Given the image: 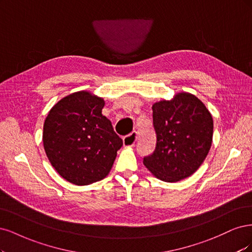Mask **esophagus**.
I'll return each mask as SVG.
<instances>
[{
    "instance_id": "34e87169",
    "label": "esophagus",
    "mask_w": 252,
    "mask_h": 252,
    "mask_svg": "<svg viewBox=\"0 0 252 252\" xmlns=\"http://www.w3.org/2000/svg\"><path fill=\"white\" fill-rule=\"evenodd\" d=\"M138 136H139V134H138L137 131H133L132 133H129L128 135L125 136L124 137L125 147H134L137 139H138Z\"/></svg>"
}]
</instances>
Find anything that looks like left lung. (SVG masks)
I'll return each instance as SVG.
<instances>
[{
    "label": "left lung",
    "mask_w": 252,
    "mask_h": 252,
    "mask_svg": "<svg viewBox=\"0 0 252 252\" xmlns=\"http://www.w3.org/2000/svg\"><path fill=\"white\" fill-rule=\"evenodd\" d=\"M155 150L143 164L159 179L180 181L192 175L212 147L214 121L203 102L189 93L153 105Z\"/></svg>",
    "instance_id": "1"
}]
</instances>
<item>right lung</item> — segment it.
<instances>
[{"instance_id": "right-lung-1", "label": "right lung", "mask_w": 252, "mask_h": 252, "mask_svg": "<svg viewBox=\"0 0 252 252\" xmlns=\"http://www.w3.org/2000/svg\"><path fill=\"white\" fill-rule=\"evenodd\" d=\"M102 98L89 92L73 93L48 114L43 142L50 163L63 179L88 185L109 174L123 139L102 115Z\"/></svg>"}]
</instances>
